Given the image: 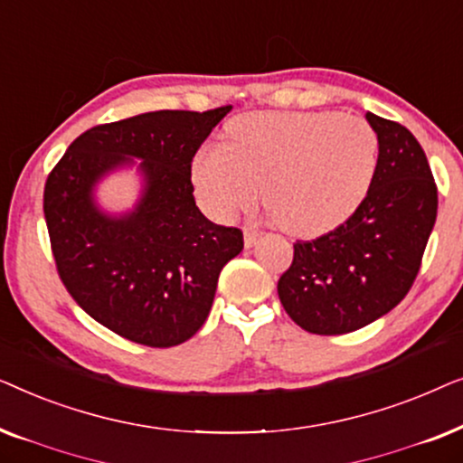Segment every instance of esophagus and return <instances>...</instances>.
<instances>
[{
  "mask_svg": "<svg viewBox=\"0 0 463 463\" xmlns=\"http://www.w3.org/2000/svg\"><path fill=\"white\" fill-rule=\"evenodd\" d=\"M259 236H261V232L255 230L252 225H246L244 227V246H246V249H252V246L257 244Z\"/></svg>",
  "mask_w": 463,
  "mask_h": 463,
  "instance_id": "esophagus-1",
  "label": "esophagus"
}]
</instances>
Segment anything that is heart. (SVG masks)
<instances>
[{
	"label": "heart",
	"instance_id": "b5f03b06",
	"mask_svg": "<svg viewBox=\"0 0 463 463\" xmlns=\"http://www.w3.org/2000/svg\"><path fill=\"white\" fill-rule=\"evenodd\" d=\"M379 138L366 119L333 111H257L225 126V145L194 157L208 213L232 219L257 204L297 236H320L358 211L373 185Z\"/></svg>",
	"mask_w": 463,
	"mask_h": 463
}]
</instances>
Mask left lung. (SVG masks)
I'll list each match as a JSON object with an SVG mask.
<instances>
[{
  "mask_svg": "<svg viewBox=\"0 0 463 463\" xmlns=\"http://www.w3.org/2000/svg\"><path fill=\"white\" fill-rule=\"evenodd\" d=\"M379 138L373 185L345 223L297 240L278 297L303 331L344 335L382 318L413 287L432 233L439 189L421 145L392 119L366 113Z\"/></svg>",
  "mask_w": 463,
  "mask_h": 463,
  "instance_id": "obj_1",
  "label": "left lung"
}]
</instances>
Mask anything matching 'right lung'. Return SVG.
<instances>
[{"mask_svg": "<svg viewBox=\"0 0 463 463\" xmlns=\"http://www.w3.org/2000/svg\"><path fill=\"white\" fill-rule=\"evenodd\" d=\"M232 105L151 111L100 124L69 145L43 187V217L62 284L88 316L149 347L179 345L200 331L221 269L244 249L242 232L195 206L192 162ZM142 160L135 212L113 218L93 202L111 169Z\"/></svg>", "mask_w": 463, "mask_h": 463, "instance_id": "right-lung-1", "label": "right lung"}]
</instances>
